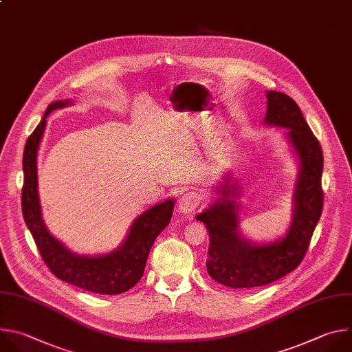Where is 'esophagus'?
<instances>
[{
  "label": "esophagus",
  "mask_w": 352,
  "mask_h": 352,
  "mask_svg": "<svg viewBox=\"0 0 352 352\" xmlns=\"http://www.w3.org/2000/svg\"><path fill=\"white\" fill-rule=\"evenodd\" d=\"M199 201H201V198L198 194L188 191L179 199V210L182 214H191L198 206Z\"/></svg>",
  "instance_id": "esophagus-1"
}]
</instances>
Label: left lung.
I'll list each match as a JSON object with an SVG mask.
<instances>
[{"mask_svg": "<svg viewBox=\"0 0 352 352\" xmlns=\"http://www.w3.org/2000/svg\"><path fill=\"white\" fill-rule=\"evenodd\" d=\"M267 126L287 129L286 137L298 160V175L293 192V218L287 233L270 243H254L239 230L240 186L223 179L215 192L218 198L197 221L206 226L209 248L206 270L215 282L232 289L266 286L294 270L305 256L323 208L320 144L293 98L278 91H266Z\"/></svg>", "mask_w": 352, "mask_h": 352, "instance_id": "1", "label": "left lung"}]
</instances>
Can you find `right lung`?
<instances>
[{
	"label": "right lung",
	"mask_w": 352,
	"mask_h": 352,
	"mask_svg": "<svg viewBox=\"0 0 352 352\" xmlns=\"http://www.w3.org/2000/svg\"><path fill=\"white\" fill-rule=\"evenodd\" d=\"M70 104L72 100H60L50 104L26 142L22 188L25 223L34 239L43 261L58 278L97 294H122L143 277L150 250L155 239L170 222L175 198L155 204L138 215L122 244L108 254L94 256L79 255L55 239L43 221L37 180V154L47 126V116L52 111Z\"/></svg>",
	"instance_id": "1"
}]
</instances>
